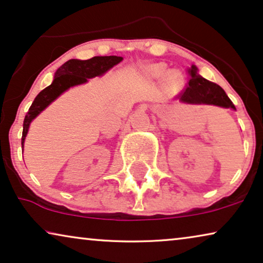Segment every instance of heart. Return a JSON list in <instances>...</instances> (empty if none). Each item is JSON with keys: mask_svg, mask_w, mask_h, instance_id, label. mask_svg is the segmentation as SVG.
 <instances>
[{"mask_svg": "<svg viewBox=\"0 0 263 263\" xmlns=\"http://www.w3.org/2000/svg\"><path fill=\"white\" fill-rule=\"evenodd\" d=\"M166 72L167 68L163 63L151 64V66L146 68V74L152 79L163 78ZM165 81H166L167 85L174 86V87H178V86H181L183 84L184 78H183V74L179 70H170L168 74L165 76Z\"/></svg>", "mask_w": 263, "mask_h": 263, "instance_id": "1", "label": "heart"}]
</instances>
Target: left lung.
Returning <instances> with one entry per match:
<instances>
[{"label":"left lung","mask_w":263,"mask_h":263,"mask_svg":"<svg viewBox=\"0 0 263 263\" xmlns=\"http://www.w3.org/2000/svg\"><path fill=\"white\" fill-rule=\"evenodd\" d=\"M190 80L184 91L179 95V100L186 104H207V105H217L221 107H231L235 105L230 100L224 89L214 82L208 81L201 77L195 66L188 69Z\"/></svg>","instance_id":"1"}]
</instances>
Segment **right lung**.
<instances>
[{"mask_svg": "<svg viewBox=\"0 0 263 263\" xmlns=\"http://www.w3.org/2000/svg\"><path fill=\"white\" fill-rule=\"evenodd\" d=\"M123 60L120 56H96L89 60H69L63 63L59 69L56 70L55 78H53L52 84L43 89L32 103L28 112L26 114L24 120V129L23 138H21V145L24 149V142L26 138L28 128H30L31 122L49 106L53 100L62 95L68 88L73 86L81 85L87 82L88 79L100 77L107 70L111 69Z\"/></svg>", "mask_w": 263, "mask_h": 263, "instance_id": "right-lung-1", "label": "right lung"}]
</instances>
